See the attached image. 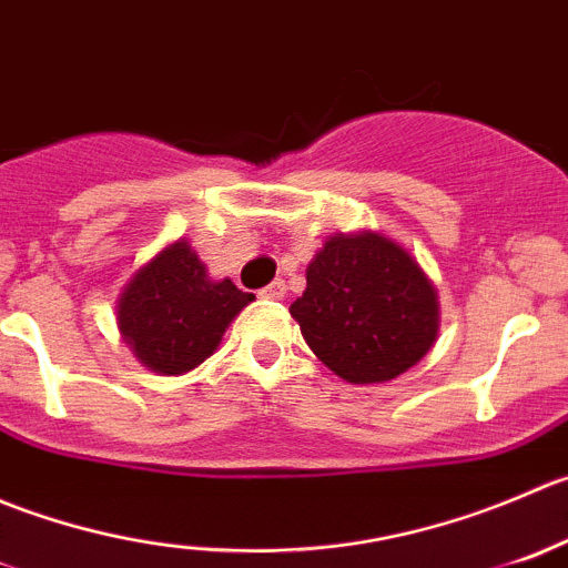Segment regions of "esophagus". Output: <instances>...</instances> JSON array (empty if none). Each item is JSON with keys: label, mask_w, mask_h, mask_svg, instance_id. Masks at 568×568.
Here are the masks:
<instances>
[{"label": "esophagus", "mask_w": 568, "mask_h": 568, "mask_svg": "<svg viewBox=\"0 0 568 568\" xmlns=\"http://www.w3.org/2000/svg\"><path fill=\"white\" fill-rule=\"evenodd\" d=\"M260 295H262V297H271V301H282V297L286 295V284L282 282V278H276V282H271L267 286H262Z\"/></svg>", "instance_id": "obj_1"}]
</instances>
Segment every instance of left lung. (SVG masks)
<instances>
[{
  "label": "left lung",
  "instance_id": "left-lung-1",
  "mask_svg": "<svg viewBox=\"0 0 568 568\" xmlns=\"http://www.w3.org/2000/svg\"><path fill=\"white\" fill-rule=\"evenodd\" d=\"M314 356L347 384H384L439 336V295L403 245L375 232L334 234L290 306Z\"/></svg>",
  "mask_w": 568,
  "mask_h": 568
}]
</instances>
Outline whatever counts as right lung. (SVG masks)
Segmentation results:
<instances>
[{
    "mask_svg": "<svg viewBox=\"0 0 568 568\" xmlns=\"http://www.w3.org/2000/svg\"><path fill=\"white\" fill-rule=\"evenodd\" d=\"M254 301L232 278L212 282L187 240L145 262L118 297V328L143 367L182 375L212 356L229 323Z\"/></svg>",
    "mask_w": 568,
    "mask_h": 568,
    "instance_id": "1",
    "label": "right lung"
}]
</instances>
